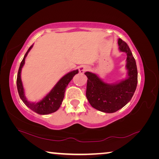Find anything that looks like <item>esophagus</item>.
I'll return each mask as SVG.
<instances>
[{
    "label": "esophagus",
    "instance_id": "34e87169",
    "mask_svg": "<svg viewBox=\"0 0 159 159\" xmlns=\"http://www.w3.org/2000/svg\"><path fill=\"white\" fill-rule=\"evenodd\" d=\"M79 72H80V74H83V73H85V72L86 71H88V67L87 66L82 65V66H79Z\"/></svg>",
    "mask_w": 159,
    "mask_h": 159
}]
</instances>
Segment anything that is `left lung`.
Returning <instances> with one entry per match:
<instances>
[{"label": "left lung", "mask_w": 159, "mask_h": 159, "mask_svg": "<svg viewBox=\"0 0 159 159\" xmlns=\"http://www.w3.org/2000/svg\"><path fill=\"white\" fill-rule=\"evenodd\" d=\"M118 44L120 52L127 54L125 66L128 76L125 79L109 84L95 74L89 71L85 73L88 77L86 98L93 108L102 112L114 113L123 108L133 98L138 84L136 61L130 48L120 39Z\"/></svg>", "instance_id": "8db88e82"}]
</instances>
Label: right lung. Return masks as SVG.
<instances>
[{
	"instance_id": "1",
	"label": "right lung",
	"mask_w": 159,
	"mask_h": 159,
	"mask_svg": "<svg viewBox=\"0 0 159 159\" xmlns=\"http://www.w3.org/2000/svg\"><path fill=\"white\" fill-rule=\"evenodd\" d=\"M33 45L34 44L29 48L27 52H26L25 57H24L23 60L20 64V68H19L17 78V90L21 99L26 104V106H27L29 109H31L32 111L37 113V114L41 115H47L49 114H52L53 112H55L60 108L61 102L63 101L64 93H65L66 86L68 85L69 82L72 80L75 75L79 73V70H74V71L69 72L68 74L64 75L56 83V85L50 91V93L47 94L39 102H31L28 101L25 97V90H24L22 81H21V71L23 66L25 65V59L26 56H27L29 51L33 48Z\"/></svg>"
}]
</instances>
